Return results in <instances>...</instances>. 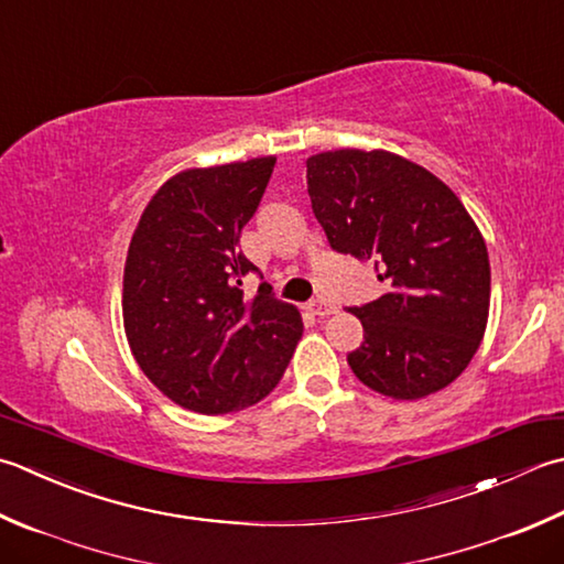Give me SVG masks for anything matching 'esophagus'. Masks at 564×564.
I'll use <instances>...</instances> for the list:
<instances>
[{
    "label": "esophagus",
    "instance_id": "esophagus-1",
    "mask_svg": "<svg viewBox=\"0 0 564 564\" xmlns=\"http://www.w3.org/2000/svg\"><path fill=\"white\" fill-rule=\"evenodd\" d=\"M307 307H311V313L317 315V317H325V315H333L337 307L335 303H329L327 297H315V301L307 303Z\"/></svg>",
    "mask_w": 564,
    "mask_h": 564
}]
</instances>
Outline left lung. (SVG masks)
I'll return each mask as SVG.
<instances>
[{
  "mask_svg": "<svg viewBox=\"0 0 564 564\" xmlns=\"http://www.w3.org/2000/svg\"><path fill=\"white\" fill-rule=\"evenodd\" d=\"M307 195L329 247L373 261L389 283L377 301L349 307L364 327L351 371L399 401L445 389L489 319V253L465 205L423 165L379 149L311 156Z\"/></svg>",
  "mask_w": 564,
  "mask_h": 564,
  "instance_id": "obj_1",
  "label": "left lung"
}]
</instances>
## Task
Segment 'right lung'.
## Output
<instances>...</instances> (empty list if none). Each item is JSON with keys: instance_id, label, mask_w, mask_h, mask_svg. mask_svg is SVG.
Returning a JSON list of instances; mask_svg holds the SVG:
<instances>
[{"instance_id": "add662e5", "label": "right lung", "mask_w": 564, "mask_h": 564, "mask_svg": "<svg viewBox=\"0 0 564 564\" xmlns=\"http://www.w3.org/2000/svg\"><path fill=\"white\" fill-rule=\"evenodd\" d=\"M275 159L191 169L143 209L124 263V333L141 371L187 411L223 415L275 389L303 335L297 307L269 283L241 291L259 269L239 251Z\"/></svg>"}]
</instances>
